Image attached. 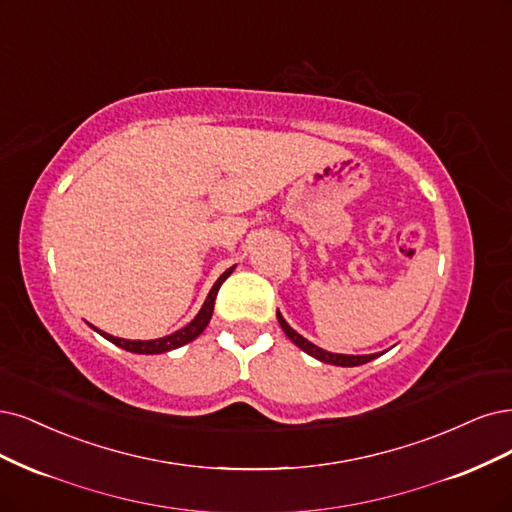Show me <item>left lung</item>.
<instances>
[{
	"mask_svg": "<svg viewBox=\"0 0 512 512\" xmlns=\"http://www.w3.org/2000/svg\"><path fill=\"white\" fill-rule=\"evenodd\" d=\"M277 320H279L281 330H284V332L288 334V339H290L296 347H301V349L305 351V354L313 356L315 360H320V362L334 364V366H360V364H366V362H370V360H375L377 356H381V354H368V356L332 354V351H326V349H322V347H317V345H313L311 341H307L305 337H301V334H298V332L284 320V315H281L279 311H277Z\"/></svg>",
	"mask_w": 512,
	"mask_h": 512,
	"instance_id": "left-lung-1",
	"label": "left lung"
}]
</instances>
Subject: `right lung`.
Segmentation results:
<instances>
[{"instance_id": "right-lung-1", "label": "right lung", "mask_w": 512, "mask_h": 512, "mask_svg": "<svg viewBox=\"0 0 512 512\" xmlns=\"http://www.w3.org/2000/svg\"><path fill=\"white\" fill-rule=\"evenodd\" d=\"M233 269H235V267L226 269V271L218 277L216 284L211 286V290H209V294H207V298H205L203 307H201V309H199V313L195 315V320H192L190 324H186L184 328H180V330H175V332L167 334V337H161V339H150V341H131V339H118V337H112V334L103 332V330H99V328H95V326H91V328H93V330H97L103 339H108L110 343H114V345H118V347H122V349L131 351V354H146V356H148V354H165V351L178 349V347H182V345H186V343H190V341H195V339L199 337V334L207 328V324H209V320H211V313H214L216 294H218L220 286L224 284V279L233 273Z\"/></svg>"}]
</instances>
